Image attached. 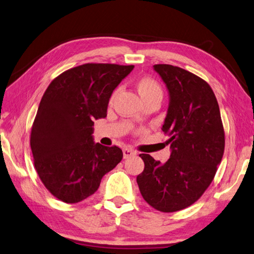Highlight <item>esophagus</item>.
<instances>
[{
    "instance_id": "1",
    "label": "esophagus",
    "mask_w": 254,
    "mask_h": 254,
    "mask_svg": "<svg viewBox=\"0 0 254 254\" xmlns=\"http://www.w3.org/2000/svg\"><path fill=\"white\" fill-rule=\"evenodd\" d=\"M123 154H124V159H128V157H130L132 155H136L137 152L132 150V149H129V148H125L123 150Z\"/></svg>"
}]
</instances>
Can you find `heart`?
I'll return each instance as SVG.
<instances>
[{
    "label": "heart",
    "mask_w": 254,
    "mask_h": 254,
    "mask_svg": "<svg viewBox=\"0 0 254 254\" xmlns=\"http://www.w3.org/2000/svg\"><path fill=\"white\" fill-rule=\"evenodd\" d=\"M137 89L140 94V97L143 101L150 100V99H162L163 97V90L153 78L150 77H143L139 79L137 82Z\"/></svg>",
    "instance_id": "heart-1"
}]
</instances>
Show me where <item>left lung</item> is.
I'll list each match as a JSON object with an SVG mask.
<instances>
[{
  "instance_id": "1",
  "label": "left lung",
  "mask_w": 254,
  "mask_h": 254,
  "mask_svg": "<svg viewBox=\"0 0 254 254\" xmlns=\"http://www.w3.org/2000/svg\"><path fill=\"white\" fill-rule=\"evenodd\" d=\"M168 91L162 130L170 137V159L162 164L140 154L144 170L137 176L143 199L161 212H176L203 194L221 164L225 134L217 100L207 82L180 67L157 64Z\"/></svg>"
}]
</instances>
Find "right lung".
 I'll return each instance as SVG.
<instances>
[{
  "instance_id": "obj_1",
  "label": "right lung",
  "mask_w": 254,
  "mask_h": 254,
  "mask_svg": "<svg viewBox=\"0 0 254 254\" xmlns=\"http://www.w3.org/2000/svg\"><path fill=\"white\" fill-rule=\"evenodd\" d=\"M133 67L83 64L56 77L44 92L30 146L41 182L65 203L92 195L122 161L118 146L94 142L93 121L106 117L113 91Z\"/></svg>"
}]
</instances>
